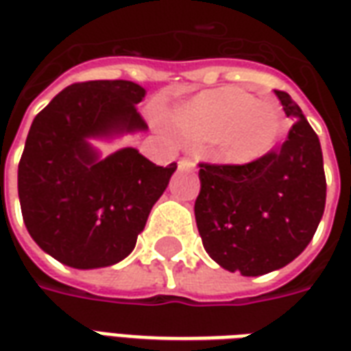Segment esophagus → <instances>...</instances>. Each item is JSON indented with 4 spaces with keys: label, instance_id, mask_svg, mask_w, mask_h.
<instances>
[{
    "label": "esophagus",
    "instance_id": "esophagus-1",
    "mask_svg": "<svg viewBox=\"0 0 351 351\" xmlns=\"http://www.w3.org/2000/svg\"><path fill=\"white\" fill-rule=\"evenodd\" d=\"M178 167H180V169H193V167H195V161H193V160H180V161H178Z\"/></svg>",
    "mask_w": 351,
    "mask_h": 351
}]
</instances>
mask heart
<instances>
[{
	"label": "heart",
	"instance_id": "obj_1",
	"mask_svg": "<svg viewBox=\"0 0 351 351\" xmlns=\"http://www.w3.org/2000/svg\"><path fill=\"white\" fill-rule=\"evenodd\" d=\"M184 137L210 143L218 160L246 165L274 150L284 133L280 110L237 88L197 93L173 112Z\"/></svg>",
	"mask_w": 351,
	"mask_h": 351
}]
</instances>
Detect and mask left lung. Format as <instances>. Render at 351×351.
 <instances>
[{"label":"left lung","mask_w":351,"mask_h":351,"mask_svg":"<svg viewBox=\"0 0 351 351\" xmlns=\"http://www.w3.org/2000/svg\"><path fill=\"white\" fill-rule=\"evenodd\" d=\"M297 122L278 152L246 165L199 169L195 221L206 254L229 272L259 276L301 254L325 208L319 138L289 93L274 90Z\"/></svg>","instance_id":"1"}]
</instances>
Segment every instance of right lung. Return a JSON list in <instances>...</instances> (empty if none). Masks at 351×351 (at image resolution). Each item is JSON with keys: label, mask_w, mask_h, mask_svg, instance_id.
<instances>
[{"label": "right lung", "mask_w": 351, "mask_h": 351, "mask_svg": "<svg viewBox=\"0 0 351 351\" xmlns=\"http://www.w3.org/2000/svg\"><path fill=\"white\" fill-rule=\"evenodd\" d=\"M131 80H90L58 93L27 133L19 199L37 246L73 269H101L130 256L176 163L160 167L133 146L101 156L93 141L148 130Z\"/></svg>", "instance_id": "1"}]
</instances>
